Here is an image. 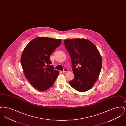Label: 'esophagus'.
Returning <instances> with one entry per match:
<instances>
[{"instance_id":"obj_1","label":"esophagus","mask_w":126,"mask_h":126,"mask_svg":"<svg viewBox=\"0 0 126 126\" xmlns=\"http://www.w3.org/2000/svg\"><path fill=\"white\" fill-rule=\"evenodd\" d=\"M68 70L67 68H65V69H64L62 71V72H63V73H65V72H68Z\"/></svg>"}]
</instances>
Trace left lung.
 Returning <instances> with one entry per match:
<instances>
[{
    "mask_svg": "<svg viewBox=\"0 0 126 126\" xmlns=\"http://www.w3.org/2000/svg\"><path fill=\"white\" fill-rule=\"evenodd\" d=\"M65 47L70 56L74 78L69 81L75 90L84 92L95 83L102 67L101 54L96 46L88 40H65Z\"/></svg>",
    "mask_w": 126,
    "mask_h": 126,
    "instance_id": "1",
    "label": "left lung"
}]
</instances>
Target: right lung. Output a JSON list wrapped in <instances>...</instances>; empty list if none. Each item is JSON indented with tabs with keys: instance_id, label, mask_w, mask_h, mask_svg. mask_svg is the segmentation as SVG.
<instances>
[{
	"instance_id": "right-lung-1",
	"label": "right lung",
	"mask_w": 126,
	"mask_h": 126,
	"mask_svg": "<svg viewBox=\"0 0 126 126\" xmlns=\"http://www.w3.org/2000/svg\"><path fill=\"white\" fill-rule=\"evenodd\" d=\"M60 39L37 37L25 47L21 58L25 78L36 89L44 91L51 87L59 74L54 70L50 57L60 45Z\"/></svg>"
}]
</instances>
